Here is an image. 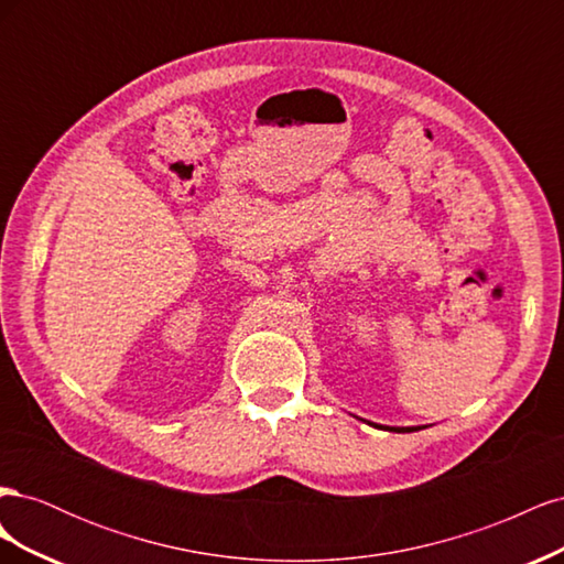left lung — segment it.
<instances>
[{
	"mask_svg": "<svg viewBox=\"0 0 564 564\" xmlns=\"http://www.w3.org/2000/svg\"><path fill=\"white\" fill-rule=\"evenodd\" d=\"M388 431H395V433H414L419 429H388Z\"/></svg>",
	"mask_w": 564,
	"mask_h": 564,
	"instance_id": "obj_1",
	"label": "left lung"
}]
</instances>
